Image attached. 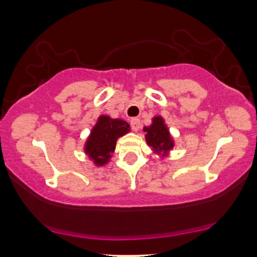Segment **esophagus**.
Listing matches in <instances>:
<instances>
[{"instance_id": "34e87169", "label": "esophagus", "mask_w": 257, "mask_h": 257, "mask_svg": "<svg viewBox=\"0 0 257 257\" xmlns=\"http://www.w3.org/2000/svg\"><path fill=\"white\" fill-rule=\"evenodd\" d=\"M131 126L134 132H138L140 128V119L139 118H132L131 119Z\"/></svg>"}]
</instances>
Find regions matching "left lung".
I'll use <instances>...</instances> for the list:
<instances>
[{"label": "left lung", "mask_w": 257, "mask_h": 257, "mask_svg": "<svg viewBox=\"0 0 257 257\" xmlns=\"http://www.w3.org/2000/svg\"><path fill=\"white\" fill-rule=\"evenodd\" d=\"M144 132L146 133L145 138L147 144L152 147V150L157 153H167L174 147L173 139L170 138L169 131L164 124L162 117H155L152 119V124L145 126Z\"/></svg>", "instance_id": "obj_1"}]
</instances>
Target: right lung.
<instances>
[{
    "label": "right lung",
    "instance_id": "right-lung-1",
    "mask_svg": "<svg viewBox=\"0 0 257 257\" xmlns=\"http://www.w3.org/2000/svg\"><path fill=\"white\" fill-rule=\"evenodd\" d=\"M128 132L129 124L125 120L100 116L85 143V153L93 159L96 166H104L108 162L111 153L114 151L117 139Z\"/></svg>",
    "mask_w": 257,
    "mask_h": 257
}]
</instances>
